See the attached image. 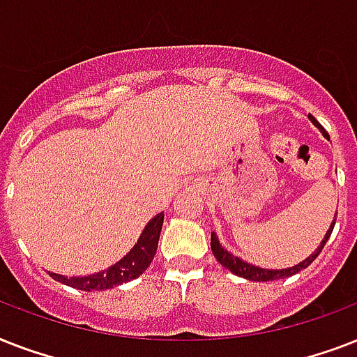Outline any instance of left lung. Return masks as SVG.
Segmentation results:
<instances>
[{
	"instance_id": "left-lung-1",
	"label": "left lung",
	"mask_w": 357,
	"mask_h": 357,
	"mask_svg": "<svg viewBox=\"0 0 357 357\" xmlns=\"http://www.w3.org/2000/svg\"><path fill=\"white\" fill-rule=\"evenodd\" d=\"M310 120L313 123H315L317 128L321 129L322 135L326 137V139H330V135L326 133V129L322 128L321 123L317 122L315 116H311L310 114ZM333 226H335V220L332 222V226H330V229H328V234L324 235V238H322L321 246L313 252V254L307 257V259H304L302 263H298V265H294L293 268H282V271H266V268H259V266H254V265H248V263H244L243 259H238V257H235V255H231L229 252H226V250L220 246V243H218L217 235L211 234V250L213 254H215V257H217V261L220 263L222 266H226L228 271H231L235 274V276H241V278H246V280H252V282H272V280H282V278H287V276H293V274H296V272L304 271L305 266H310L313 261H315V257L322 252V248H324V244H326L328 237L332 235V229Z\"/></svg>"
}]
</instances>
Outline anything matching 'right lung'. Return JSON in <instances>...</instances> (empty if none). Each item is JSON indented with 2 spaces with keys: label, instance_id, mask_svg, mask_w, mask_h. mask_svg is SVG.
<instances>
[{
  "label": "right lung",
  "instance_id": "obj_1",
  "mask_svg": "<svg viewBox=\"0 0 357 357\" xmlns=\"http://www.w3.org/2000/svg\"><path fill=\"white\" fill-rule=\"evenodd\" d=\"M162 220H165L162 213H159L155 218H151L150 224L146 226L140 238L133 246V250L123 259H120L116 265L107 268V271L83 278H66L52 272V278L64 283V285L81 289V291H103V289H113L116 285L131 282V280L139 278L150 266L151 259H153V255L157 252V243H159V235H161Z\"/></svg>",
  "mask_w": 357,
  "mask_h": 357
}]
</instances>
